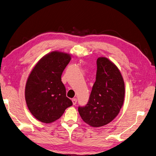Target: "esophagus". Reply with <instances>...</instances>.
<instances>
[{
    "instance_id": "1",
    "label": "esophagus",
    "mask_w": 156,
    "mask_h": 156,
    "mask_svg": "<svg viewBox=\"0 0 156 156\" xmlns=\"http://www.w3.org/2000/svg\"><path fill=\"white\" fill-rule=\"evenodd\" d=\"M72 102L73 105H76L77 103V99L76 98H73L72 99Z\"/></svg>"
}]
</instances>
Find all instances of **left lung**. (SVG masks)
<instances>
[{
  "mask_svg": "<svg viewBox=\"0 0 156 156\" xmlns=\"http://www.w3.org/2000/svg\"><path fill=\"white\" fill-rule=\"evenodd\" d=\"M97 71L87 104L79 107L83 121L94 128L111 122L124 103V82L119 69L105 57L97 59Z\"/></svg>",
  "mask_w": 156,
  "mask_h": 156,
  "instance_id": "8db88e82",
  "label": "left lung"
}]
</instances>
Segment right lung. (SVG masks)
<instances>
[{
	"instance_id": "1",
	"label": "right lung",
	"mask_w": 156,
	"mask_h": 156,
	"mask_svg": "<svg viewBox=\"0 0 156 156\" xmlns=\"http://www.w3.org/2000/svg\"><path fill=\"white\" fill-rule=\"evenodd\" d=\"M71 59L69 54L51 52L40 59L29 74L25 100L29 111L39 121L47 124L56 121L73 105L61 79Z\"/></svg>"
}]
</instances>
